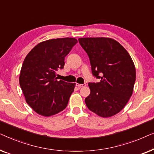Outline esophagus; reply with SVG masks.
I'll return each mask as SVG.
<instances>
[{
    "instance_id": "1",
    "label": "esophagus",
    "mask_w": 154,
    "mask_h": 154,
    "mask_svg": "<svg viewBox=\"0 0 154 154\" xmlns=\"http://www.w3.org/2000/svg\"><path fill=\"white\" fill-rule=\"evenodd\" d=\"M75 85L77 86L78 87V88H81L82 87H84V86H85L86 85V84L85 83H84V84H79V83H76L75 84Z\"/></svg>"
}]
</instances>
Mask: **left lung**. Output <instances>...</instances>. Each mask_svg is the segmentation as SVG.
I'll list each match as a JSON object with an SVG mask.
<instances>
[{
	"mask_svg": "<svg viewBox=\"0 0 154 154\" xmlns=\"http://www.w3.org/2000/svg\"><path fill=\"white\" fill-rule=\"evenodd\" d=\"M80 45L88 54L92 73L100 82H90L86 106L101 117L114 116L132 96L136 79L133 61L125 48L109 38H81Z\"/></svg>",
	"mask_w": 154,
	"mask_h": 154,
	"instance_id": "1",
	"label": "left lung"
}]
</instances>
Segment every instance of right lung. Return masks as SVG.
I'll use <instances>...</instances> for the list:
<instances>
[{
  "label": "right lung",
  "instance_id": "obj_1",
  "mask_svg": "<svg viewBox=\"0 0 154 154\" xmlns=\"http://www.w3.org/2000/svg\"><path fill=\"white\" fill-rule=\"evenodd\" d=\"M78 43L73 38L41 42L29 52L23 62L20 85L29 106L37 113L57 114L64 110L75 83L57 81L56 73L64 69V59Z\"/></svg>",
  "mask_w": 154,
  "mask_h": 154
}]
</instances>
